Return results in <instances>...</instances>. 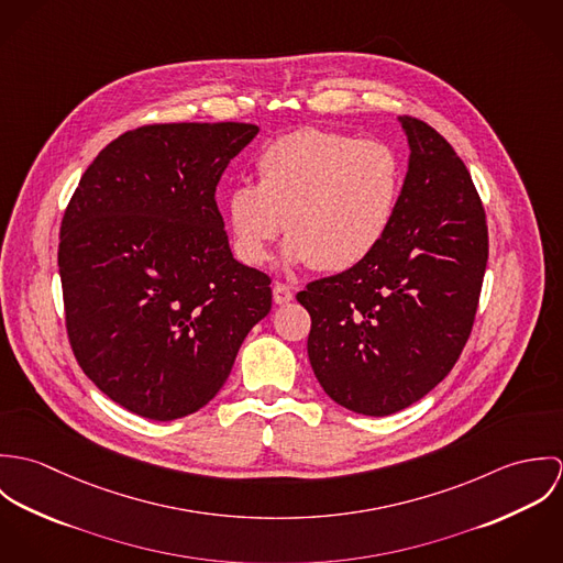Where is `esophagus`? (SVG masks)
<instances>
[{
    "instance_id": "34e87169",
    "label": "esophagus",
    "mask_w": 563,
    "mask_h": 563,
    "mask_svg": "<svg viewBox=\"0 0 563 563\" xmlns=\"http://www.w3.org/2000/svg\"><path fill=\"white\" fill-rule=\"evenodd\" d=\"M292 288L290 286H286V284H275L273 286V301L277 303V306H286V303H290L292 301Z\"/></svg>"
}]
</instances>
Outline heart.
<instances>
[{
  "instance_id": "1",
  "label": "heart",
  "mask_w": 563,
  "mask_h": 563,
  "mask_svg": "<svg viewBox=\"0 0 563 563\" xmlns=\"http://www.w3.org/2000/svg\"><path fill=\"white\" fill-rule=\"evenodd\" d=\"M257 186L228 195L234 251L262 264L284 232L286 257L338 273L368 260L395 221L402 162L382 141L306 128L268 143L257 161Z\"/></svg>"
}]
</instances>
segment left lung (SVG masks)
<instances>
[{
	"label": "left lung",
	"mask_w": 563,
	"mask_h": 563,
	"mask_svg": "<svg viewBox=\"0 0 563 563\" xmlns=\"http://www.w3.org/2000/svg\"><path fill=\"white\" fill-rule=\"evenodd\" d=\"M409 145L401 199L362 264L308 284V357L322 390L364 416L431 393L471 335L487 264L482 199L466 164L424 121L399 117Z\"/></svg>",
	"instance_id": "obj_1"
}]
</instances>
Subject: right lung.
<instances>
[{
	"mask_svg": "<svg viewBox=\"0 0 563 563\" xmlns=\"http://www.w3.org/2000/svg\"><path fill=\"white\" fill-rule=\"evenodd\" d=\"M260 132L162 123L121 134L86 168L60 225L74 355L121 407L175 420L212 401L271 312V277L234 260L214 192Z\"/></svg>",
	"mask_w": 563,
	"mask_h": 563,
	"instance_id": "1",
	"label": "right lung"
}]
</instances>
